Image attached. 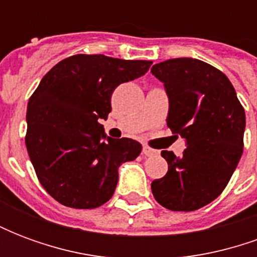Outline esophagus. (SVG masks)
Segmentation results:
<instances>
[{
	"mask_svg": "<svg viewBox=\"0 0 257 257\" xmlns=\"http://www.w3.org/2000/svg\"><path fill=\"white\" fill-rule=\"evenodd\" d=\"M143 156L145 157H154L157 156V151L154 150V149H151V147H149V146H143Z\"/></svg>",
	"mask_w": 257,
	"mask_h": 257,
	"instance_id": "esophagus-1",
	"label": "esophagus"
}]
</instances>
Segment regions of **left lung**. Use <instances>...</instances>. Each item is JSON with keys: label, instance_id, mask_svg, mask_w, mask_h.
Segmentation results:
<instances>
[{"label": "left lung", "instance_id": "obj_1", "mask_svg": "<svg viewBox=\"0 0 257 257\" xmlns=\"http://www.w3.org/2000/svg\"><path fill=\"white\" fill-rule=\"evenodd\" d=\"M164 82L172 134L186 139L183 156L164 150L168 172L151 183L158 204L191 212L212 202L226 189L243 151L245 110L234 86L220 70L191 58L154 64Z\"/></svg>", "mask_w": 257, "mask_h": 257}]
</instances>
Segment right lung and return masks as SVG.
Masks as SVG:
<instances>
[{"label": "right lung", "mask_w": 257, "mask_h": 257, "mask_svg": "<svg viewBox=\"0 0 257 257\" xmlns=\"http://www.w3.org/2000/svg\"><path fill=\"white\" fill-rule=\"evenodd\" d=\"M151 64L81 53L44 75L27 104L26 147L40 183L58 202L93 209L111 198L118 168L134 161L142 145L108 138L99 119L111 111L118 85L145 75Z\"/></svg>", "instance_id": "add662e5"}]
</instances>
